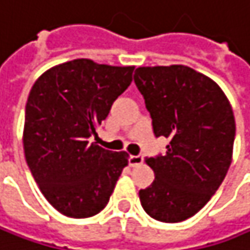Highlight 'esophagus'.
<instances>
[{
	"label": "esophagus",
	"mask_w": 250,
	"mask_h": 250,
	"mask_svg": "<svg viewBox=\"0 0 250 250\" xmlns=\"http://www.w3.org/2000/svg\"><path fill=\"white\" fill-rule=\"evenodd\" d=\"M128 162H129V167L141 165V164L144 162V156H142V155H132V156H129Z\"/></svg>",
	"instance_id": "34e87169"
}]
</instances>
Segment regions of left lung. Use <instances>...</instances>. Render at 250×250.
I'll return each instance as SVG.
<instances>
[{
    "mask_svg": "<svg viewBox=\"0 0 250 250\" xmlns=\"http://www.w3.org/2000/svg\"><path fill=\"white\" fill-rule=\"evenodd\" d=\"M134 81L167 153L146 158L155 179L139 190L156 221L182 222L209 202L232 164L235 116L221 86L187 65L139 66Z\"/></svg>",
    "mask_w": 250,
    "mask_h": 250,
    "instance_id": "8db88e82",
    "label": "left lung"
}]
</instances>
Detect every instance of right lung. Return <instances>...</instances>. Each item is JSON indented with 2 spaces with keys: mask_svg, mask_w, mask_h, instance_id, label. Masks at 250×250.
<instances>
[{
  "mask_svg": "<svg viewBox=\"0 0 250 250\" xmlns=\"http://www.w3.org/2000/svg\"><path fill=\"white\" fill-rule=\"evenodd\" d=\"M134 68L80 58L49 68L29 91L25 159L45 199L65 216L99 213L128 165L126 152L106 151L89 139L131 85Z\"/></svg>",
  "mask_w": 250,
  "mask_h": 250,
  "instance_id": "right-lung-1",
  "label": "right lung"
}]
</instances>
